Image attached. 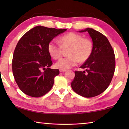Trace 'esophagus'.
I'll return each mask as SVG.
<instances>
[{"mask_svg":"<svg viewBox=\"0 0 129 129\" xmlns=\"http://www.w3.org/2000/svg\"><path fill=\"white\" fill-rule=\"evenodd\" d=\"M59 71H60V72H65V71H67V70L66 69H60Z\"/></svg>","mask_w":129,"mask_h":129,"instance_id":"34e87169","label":"esophagus"}]
</instances>
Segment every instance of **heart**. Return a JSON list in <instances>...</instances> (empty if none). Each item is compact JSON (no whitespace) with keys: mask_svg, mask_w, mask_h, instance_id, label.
<instances>
[{"mask_svg":"<svg viewBox=\"0 0 129 129\" xmlns=\"http://www.w3.org/2000/svg\"><path fill=\"white\" fill-rule=\"evenodd\" d=\"M61 45L56 41H50L48 45V51L52 58L57 60L62 56V50L69 48L68 56L60 59L56 63V67L60 69H69L76 66L79 61H86L93 51V43L90 39L83 38L81 35L69 32L60 38Z\"/></svg>","mask_w":129,"mask_h":129,"instance_id":"1","label":"heart"}]
</instances>
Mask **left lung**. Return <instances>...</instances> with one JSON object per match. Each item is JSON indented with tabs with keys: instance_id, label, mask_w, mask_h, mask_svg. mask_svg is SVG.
Wrapping results in <instances>:
<instances>
[{
	"instance_id": "obj_1",
	"label": "left lung",
	"mask_w": 129,
	"mask_h": 129,
	"mask_svg": "<svg viewBox=\"0 0 129 129\" xmlns=\"http://www.w3.org/2000/svg\"><path fill=\"white\" fill-rule=\"evenodd\" d=\"M80 32L90 35L93 51L90 58L80 67L85 71L75 72L71 86L82 97H93L103 93L112 81L115 68L114 52L108 39L100 32L89 28Z\"/></svg>"
}]
</instances>
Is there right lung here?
Returning a JSON list of instances; mask_svg holds the SVG:
<instances>
[{"label": "right lung", "mask_w": 129, "mask_h": 129, "mask_svg": "<svg viewBox=\"0 0 129 129\" xmlns=\"http://www.w3.org/2000/svg\"><path fill=\"white\" fill-rule=\"evenodd\" d=\"M66 30L36 26L18 41L13 55L12 72L17 86L25 94L40 97L52 88L60 72L49 68L53 63L48 45Z\"/></svg>", "instance_id": "1"}]
</instances>
